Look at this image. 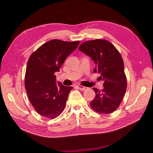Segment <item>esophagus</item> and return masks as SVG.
Wrapping results in <instances>:
<instances>
[{
    "instance_id": "1",
    "label": "esophagus",
    "mask_w": 153,
    "mask_h": 153,
    "mask_svg": "<svg viewBox=\"0 0 153 153\" xmlns=\"http://www.w3.org/2000/svg\"><path fill=\"white\" fill-rule=\"evenodd\" d=\"M77 88H78L81 91H85L87 89V87H83V86L81 85H77Z\"/></svg>"
}]
</instances>
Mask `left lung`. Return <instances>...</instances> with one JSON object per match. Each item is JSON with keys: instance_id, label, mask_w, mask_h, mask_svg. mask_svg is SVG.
I'll list each match as a JSON object with an SVG mask.
<instances>
[{"instance_id": "1", "label": "left lung", "mask_w": 153, "mask_h": 153, "mask_svg": "<svg viewBox=\"0 0 153 153\" xmlns=\"http://www.w3.org/2000/svg\"><path fill=\"white\" fill-rule=\"evenodd\" d=\"M79 50L91 58L96 64L94 72L100 74L104 81L102 91L94 87L95 97L90 106L100 114H110L118 108L127 88L124 64L121 54L116 48L105 39L84 42Z\"/></svg>"}]
</instances>
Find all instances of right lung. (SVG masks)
I'll list each match as a JSON object with an SVG mask.
<instances>
[{
	"label": "right lung",
	"instance_id": "right-lung-1",
	"mask_svg": "<svg viewBox=\"0 0 153 153\" xmlns=\"http://www.w3.org/2000/svg\"><path fill=\"white\" fill-rule=\"evenodd\" d=\"M79 41L53 39L31 54L25 75V88L29 100L39 114L56 118L63 112L72 87L56 84L54 73L59 71L66 58L76 49Z\"/></svg>",
	"mask_w": 153,
	"mask_h": 153
}]
</instances>
